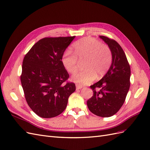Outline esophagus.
I'll use <instances>...</instances> for the list:
<instances>
[{
  "instance_id": "34e87169",
  "label": "esophagus",
  "mask_w": 150,
  "mask_h": 150,
  "mask_svg": "<svg viewBox=\"0 0 150 150\" xmlns=\"http://www.w3.org/2000/svg\"><path fill=\"white\" fill-rule=\"evenodd\" d=\"M83 88L82 86L79 85V84H76V89H81Z\"/></svg>"
}]
</instances>
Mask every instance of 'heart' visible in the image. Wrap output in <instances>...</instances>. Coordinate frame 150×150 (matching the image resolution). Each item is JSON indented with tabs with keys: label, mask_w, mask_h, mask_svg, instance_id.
<instances>
[{
	"label": "heart",
	"mask_w": 150,
	"mask_h": 150,
	"mask_svg": "<svg viewBox=\"0 0 150 150\" xmlns=\"http://www.w3.org/2000/svg\"><path fill=\"white\" fill-rule=\"evenodd\" d=\"M74 53L66 51L62 54V63L71 74L78 71L80 62H84V71L72 76V79L81 85L93 81L97 76L101 78L111 66L112 56L110 48L99 40L91 38H83L73 44Z\"/></svg>",
	"instance_id": "heart-1"
}]
</instances>
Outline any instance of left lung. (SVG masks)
I'll list each match as a JSON object with an SVG mask.
<instances>
[{
    "instance_id": "1",
    "label": "left lung",
    "mask_w": 150,
    "mask_h": 150,
    "mask_svg": "<svg viewBox=\"0 0 150 150\" xmlns=\"http://www.w3.org/2000/svg\"><path fill=\"white\" fill-rule=\"evenodd\" d=\"M110 48L112 64L106 75L90 86L93 96L87 101L90 111L101 117H110L118 111L125 103L130 86L131 69L126 54L115 40L100 35Z\"/></svg>"
}]
</instances>
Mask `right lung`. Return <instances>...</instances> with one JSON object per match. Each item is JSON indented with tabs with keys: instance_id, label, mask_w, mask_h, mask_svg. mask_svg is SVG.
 <instances>
[{
	"instance_id": "right-lung-1",
	"label": "right lung",
	"mask_w": 150,
	"mask_h": 150,
	"mask_svg": "<svg viewBox=\"0 0 150 150\" xmlns=\"http://www.w3.org/2000/svg\"><path fill=\"white\" fill-rule=\"evenodd\" d=\"M75 38H44L27 53L21 81L25 100L36 115L44 118L58 116L66 109L76 86L62 63L65 50Z\"/></svg>"
}]
</instances>
